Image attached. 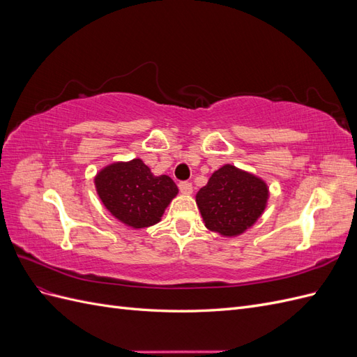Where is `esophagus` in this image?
<instances>
[{"label": "esophagus", "mask_w": 357, "mask_h": 357, "mask_svg": "<svg viewBox=\"0 0 357 357\" xmlns=\"http://www.w3.org/2000/svg\"><path fill=\"white\" fill-rule=\"evenodd\" d=\"M178 189L181 193H185V195H190L193 188H192V183L189 181H180L178 183Z\"/></svg>", "instance_id": "1"}]
</instances>
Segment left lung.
Segmentation results:
<instances>
[{"mask_svg": "<svg viewBox=\"0 0 357 357\" xmlns=\"http://www.w3.org/2000/svg\"><path fill=\"white\" fill-rule=\"evenodd\" d=\"M266 183L250 172L226 164L214 171L197 193L204 223L213 232L236 236L261 218L268 201Z\"/></svg>", "mask_w": 357, "mask_h": 357, "instance_id": "obj_1", "label": "left lung"}]
</instances>
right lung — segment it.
<instances>
[{
	"label": "right lung",
	"instance_id": "right-lung-1",
	"mask_svg": "<svg viewBox=\"0 0 357 357\" xmlns=\"http://www.w3.org/2000/svg\"><path fill=\"white\" fill-rule=\"evenodd\" d=\"M96 192L117 220L134 229L158 223L178 189L168 176H153L142 159L107 165L95 177Z\"/></svg>",
	"mask_w": 357,
	"mask_h": 357
}]
</instances>
